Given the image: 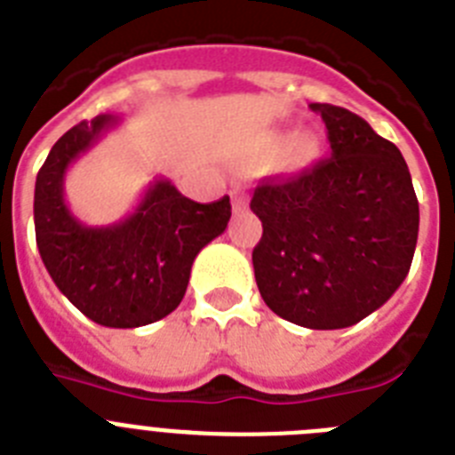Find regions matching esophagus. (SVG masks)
I'll return each mask as SVG.
<instances>
[{"label": "esophagus", "instance_id": "1", "mask_svg": "<svg viewBox=\"0 0 455 455\" xmlns=\"http://www.w3.org/2000/svg\"><path fill=\"white\" fill-rule=\"evenodd\" d=\"M232 209H235V214H241V212L248 209V196L243 191H239V188L232 193Z\"/></svg>", "mask_w": 455, "mask_h": 455}]
</instances>
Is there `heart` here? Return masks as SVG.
Returning <instances> with one entry per match:
<instances>
[{"label":"heart","mask_w":455,"mask_h":455,"mask_svg":"<svg viewBox=\"0 0 455 455\" xmlns=\"http://www.w3.org/2000/svg\"><path fill=\"white\" fill-rule=\"evenodd\" d=\"M321 143L316 139L315 132H296L287 139V143L280 150V156H277V168L289 175H296V172L307 171L312 164L319 159Z\"/></svg>","instance_id":"heart-1"}]
</instances>
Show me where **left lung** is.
I'll return each instance as SVG.
<instances>
[{"label":"left lung","mask_w":455,"mask_h":455,"mask_svg":"<svg viewBox=\"0 0 455 455\" xmlns=\"http://www.w3.org/2000/svg\"><path fill=\"white\" fill-rule=\"evenodd\" d=\"M321 114L331 156L287 182H264L251 200L264 235L255 280L277 316L312 331L363 321L392 299L419 232L408 164L371 124L335 104Z\"/></svg>","instance_id":"8db88e82"}]
</instances>
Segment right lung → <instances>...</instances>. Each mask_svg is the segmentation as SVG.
<instances>
[{
	"label": "right lung",
	"mask_w": 455,
	"mask_h": 455,
	"mask_svg": "<svg viewBox=\"0 0 455 455\" xmlns=\"http://www.w3.org/2000/svg\"><path fill=\"white\" fill-rule=\"evenodd\" d=\"M116 124V116L102 114L56 140L36 178V243L59 291L82 315L107 328H139L182 303L193 259L223 235L232 207L228 196L193 203L159 178L118 223H82L66 203V172Z\"/></svg>",
	"instance_id": "obj_1"
}]
</instances>
